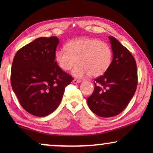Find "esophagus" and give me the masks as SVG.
Listing matches in <instances>:
<instances>
[{"mask_svg": "<svg viewBox=\"0 0 153 153\" xmlns=\"http://www.w3.org/2000/svg\"><path fill=\"white\" fill-rule=\"evenodd\" d=\"M72 82L74 83H79L81 82V80H77V79H74V80L72 81Z\"/></svg>", "mask_w": 153, "mask_h": 153, "instance_id": "34e87169", "label": "esophagus"}]
</instances>
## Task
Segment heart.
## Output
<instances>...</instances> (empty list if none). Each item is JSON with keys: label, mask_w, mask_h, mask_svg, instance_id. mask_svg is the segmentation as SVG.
<instances>
[{"label": "heart", "mask_w": 153, "mask_h": 153, "mask_svg": "<svg viewBox=\"0 0 153 153\" xmlns=\"http://www.w3.org/2000/svg\"><path fill=\"white\" fill-rule=\"evenodd\" d=\"M66 50L59 49L55 53L56 63L61 70L72 71L75 77H97L104 74L111 65L113 52L110 46L98 39L82 38L67 44Z\"/></svg>", "instance_id": "1"}]
</instances>
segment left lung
<instances>
[{"label":"left lung","mask_w":153,"mask_h":153,"mask_svg":"<svg viewBox=\"0 0 153 153\" xmlns=\"http://www.w3.org/2000/svg\"><path fill=\"white\" fill-rule=\"evenodd\" d=\"M113 60L107 71L95 79V90L87 102L97 116H117L126 108L137 90V63L133 56L114 37H108Z\"/></svg>","instance_id":"1"}]
</instances>
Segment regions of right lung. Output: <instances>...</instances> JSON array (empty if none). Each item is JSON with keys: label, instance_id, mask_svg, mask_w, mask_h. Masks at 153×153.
I'll use <instances>...</instances> for the list:
<instances>
[{"label": "right lung", "instance_id": "1", "mask_svg": "<svg viewBox=\"0 0 153 153\" xmlns=\"http://www.w3.org/2000/svg\"><path fill=\"white\" fill-rule=\"evenodd\" d=\"M59 39L39 37L16 52L12 65V88L19 103L38 117L53 112L61 102L65 88L73 80L55 60Z\"/></svg>", "mask_w": 153, "mask_h": 153}]
</instances>
